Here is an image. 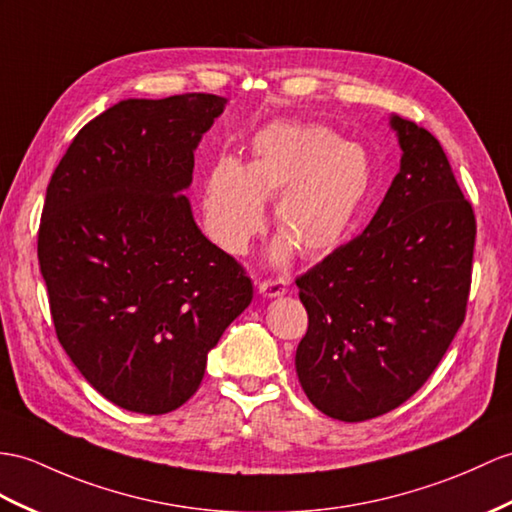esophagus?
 <instances>
[{
    "mask_svg": "<svg viewBox=\"0 0 512 512\" xmlns=\"http://www.w3.org/2000/svg\"><path fill=\"white\" fill-rule=\"evenodd\" d=\"M258 291L265 297H280L289 291V286H286L284 280H263L258 282Z\"/></svg>",
    "mask_w": 512,
    "mask_h": 512,
    "instance_id": "34e87169",
    "label": "esophagus"
}]
</instances>
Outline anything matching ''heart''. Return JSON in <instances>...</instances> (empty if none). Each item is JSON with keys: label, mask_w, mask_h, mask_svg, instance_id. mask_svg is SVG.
Here are the masks:
<instances>
[{"label": "heart", "mask_w": 512, "mask_h": 512, "mask_svg": "<svg viewBox=\"0 0 512 512\" xmlns=\"http://www.w3.org/2000/svg\"><path fill=\"white\" fill-rule=\"evenodd\" d=\"M373 184L367 152L317 123H273L252 141V162L217 160L204 182V219L213 241L243 254L265 223L263 199H276L282 232L273 258L326 256L339 247L363 210Z\"/></svg>", "instance_id": "b5f03b06"}]
</instances>
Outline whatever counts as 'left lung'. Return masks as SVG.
I'll list each match as a JSON object with an SVG mask.
<instances>
[{"label": "left lung", "mask_w": 512, "mask_h": 512, "mask_svg": "<svg viewBox=\"0 0 512 512\" xmlns=\"http://www.w3.org/2000/svg\"><path fill=\"white\" fill-rule=\"evenodd\" d=\"M400 173L356 239L295 284L308 330L295 369L308 400L339 421H367L404 404L463 326L476 215L441 143L393 115Z\"/></svg>", "instance_id": "obj_1"}]
</instances>
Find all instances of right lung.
<instances>
[{"instance_id":"1","label":"right lung","mask_w":512,"mask_h":512,"mask_svg":"<svg viewBox=\"0 0 512 512\" xmlns=\"http://www.w3.org/2000/svg\"><path fill=\"white\" fill-rule=\"evenodd\" d=\"M226 99H123L76 134L47 186L39 265L60 345L95 391L165 415L202 384L208 352L254 297L184 189Z\"/></svg>"}]
</instances>
